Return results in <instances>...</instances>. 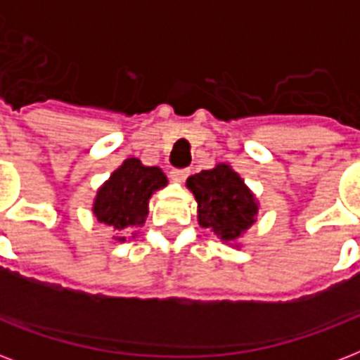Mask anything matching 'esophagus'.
I'll return each instance as SVG.
<instances>
[{
  "instance_id": "1",
  "label": "esophagus",
  "mask_w": 360,
  "mask_h": 360,
  "mask_svg": "<svg viewBox=\"0 0 360 360\" xmlns=\"http://www.w3.org/2000/svg\"><path fill=\"white\" fill-rule=\"evenodd\" d=\"M188 174H191L188 169H172V172H169V177H172V181H175V183H185Z\"/></svg>"
}]
</instances>
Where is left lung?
<instances>
[{"label": "left lung", "mask_w": 360, "mask_h": 360, "mask_svg": "<svg viewBox=\"0 0 360 360\" xmlns=\"http://www.w3.org/2000/svg\"><path fill=\"white\" fill-rule=\"evenodd\" d=\"M198 202V224L222 243L239 248V239L256 222L259 203L254 192L231 168L220 162L186 179Z\"/></svg>", "instance_id": "left-lung-1"}]
</instances>
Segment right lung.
<instances>
[{
  "label": "right lung",
  "instance_id": "add662e5",
  "mask_svg": "<svg viewBox=\"0 0 360 360\" xmlns=\"http://www.w3.org/2000/svg\"><path fill=\"white\" fill-rule=\"evenodd\" d=\"M166 185L168 177L162 169L143 166L140 158H127L97 191L93 214L98 222L112 228V239L124 243L143 226L149 214V200Z\"/></svg>",
  "mask_w": 360,
  "mask_h": 360
}]
</instances>
